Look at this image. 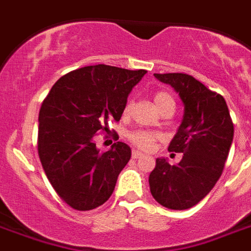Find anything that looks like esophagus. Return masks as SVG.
<instances>
[{"label": "esophagus", "instance_id": "esophagus-1", "mask_svg": "<svg viewBox=\"0 0 251 251\" xmlns=\"http://www.w3.org/2000/svg\"><path fill=\"white\" fill-rule=\"evenodd\" d=\"M131 156H133V159H139V157L143 156V153L139 152V151H135V150H134L133 153H131Z\"/></svg>", "mask_w": 251, "mask_h": 251}]
</instances>
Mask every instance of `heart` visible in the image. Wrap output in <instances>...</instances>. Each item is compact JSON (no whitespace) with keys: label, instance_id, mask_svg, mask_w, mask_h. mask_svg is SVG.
Wrapping results in <instances>:
<instances>
[{"label":"heart","instance_id":"1","mask_svg":"<svg viewBox=\"0 0 251 251\" xmlns=\"http://www.w3.org/2000/svg\"><path fill=\"white\" fill-rule=\"evenodd\" d=\"M153 101H155V105L159 108V110L163 109L167 105H175V100L172 98V95L165 92V91H157L155 96H153ZM131 105H133L131 101L126 102L125 108H124V113H129L130 109H131ZM129 138L137 147H139L141 150H145V151H149L153 147V143L157 139H160L161 134L155 133V131H149V130H137V131L130 134Z\"/></svg>","mask_w":251,"mask_h":251}]
</instances>
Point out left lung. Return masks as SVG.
Here are the masks:
<instances>
[{
    "mask_svg": "<svg viewBox=\"0 0 251 251\" xmlns=\"http://www.w3.org/2000/svg\"><path fill=\"white\" fill-rule=\"evenodd\" d=\"M172 86L183 104V118L168 151L182 152L171 165L156 159L150 175L151 194L161 206L186 210L206 197L218 182L233 141V122L222 95L183 73L153 74Z\"/></svg>",
    "mask_w": 251,
    "mask_h": 251,
    "instance_id": "1",
    "label": "left lung"
}]
</instances>
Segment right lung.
<instances>
[{"label":"right lung","instance_id":"right-lung-1","mask_svg":"<svg viewBox=\"0 0 251 251\" xmlns=\"http://www.w3.org/2000/svg\"><path fill=\"white\" fill-rule=\"evenodd\" d=\"M146 73L86 66L61 76L41 104L39 157L53 189L74 210L105 203L129 163L131 150L126 143L117 142L101 153L94 138L109 131V120H121L127 96Z\"/></svg>","mask_w":251,"mask_h":251}]
</instances>
